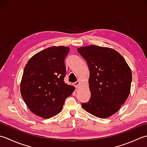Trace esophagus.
Wrapping results in <instances>:
<instances>
[{
    "label": "esophagus",
    "mask_w": 147,
    "mask_h": 147,
    "mask_svg": "<svg viewBox=\"0 0 147 147\" xmlns=\"http://www.w3.org/2000/svg\"><path fill=\"white\" fill-rule=\"evenodd\" d=\"M80 84V81H77V82H74V86H76L77 88H79Z\"/></svg>",
    "instance_id": "34e87169"
}]
</instances>
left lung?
<instances>
[{
    "instance_id": "left-lung-1",
    "label": "left lung",
    "mask_w": 147,
    "mask_h": 147,
    "mask_svg": "<svg viewBox=\"0 0 147 147\" xmlns=\"http://www.w3.org/2000/svg\"><path fill=\"white\" fill-rule=\"evenodd\" d=\"M77 51L85 59L89 72L91 98L82 107L99 118L114 114L130 93L132 74L124 58L109 47L92 46Z\"/></svg>"
}]
</instances>
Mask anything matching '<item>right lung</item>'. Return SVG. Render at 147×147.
<instances>
[{"label":"right lung","instance_id":"1","mask_svg":"<svg viewBox=\"0 0 147 147\" xmlns=\"http://www.w3.org/2000/svg\"><path fill=\"white\" fill-rule=\"evenodd\" d=\"M68 47L53 46L35 54L24 68L21 94L34 114L49 119L61 111L75 88L65 83Z\"/></svg>","mask_w":147,"mask_h":147}]
</instances>
